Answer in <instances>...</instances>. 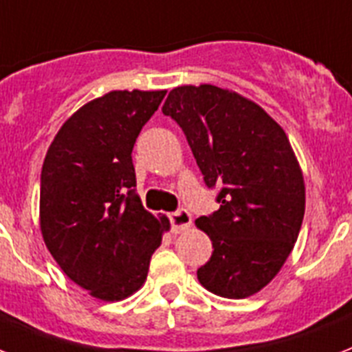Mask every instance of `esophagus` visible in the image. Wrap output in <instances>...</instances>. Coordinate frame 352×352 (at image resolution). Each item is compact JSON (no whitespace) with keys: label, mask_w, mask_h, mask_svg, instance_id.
Returning a JSON list of instances; mask_svg holds the SVG:
<instances>
[{"label":"esophagus","mask_w":352,"mask_h":352,"mask_svg":"<svg viewBox=\"0 0 352 352\" xmlns=\"http://www.w3.org/2000/svg\"><path fill=\"white\" fill-rule=\"evenodd\" d=\"M170 222L173 233H182L191 226V215L186 210H179L175 213H171Z\"/></svg>","instance_id":"1"}]
</instances>
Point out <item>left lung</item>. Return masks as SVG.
<instances>
[{
  "label": "left lung",
  "mask_w": 352,
  "mask_h": 352,
  "mask_svg": "<svg viewBox=\"0 0 352 352\" xmlns=\"http://www.w3.org/2000/svg\"><path fill=\"white\" fill-rule=\"evenodd\" d=\"M162 111L186 133L206 184L222 188L221 208L195 221L213 244L197 278L224 298L255 295L278 275L304 221V175L284 128L215 85L173 88Z\"/></svg>",
  "instance_id": "8db88e82"
}]
</instances>
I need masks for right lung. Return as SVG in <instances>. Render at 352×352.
Segmentation results:
<instances>
[{
	"mask_svg": "<svg viewBox=\"0 0 352 352\" xmlns=\"http://www.w3.org/2000/svg\"><path fill=\"white\" fill-rule=\"evenodd\" d=\"M166 90H111L63 122L41 171L39 228L63 273L102 302L146 282L151 255L170 231L135 191L131 150Z\"/></svg>",
	"mask_w": 352,
	"mask_h": 352,
	"instance_id": "1",
	"label": "right lung"
}]
</instances>
